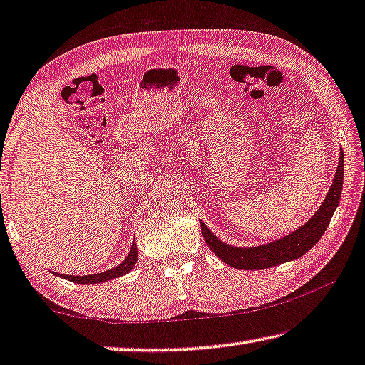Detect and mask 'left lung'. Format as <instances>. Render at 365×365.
<instances>
[{
    "mask_svg": "<svg viewBox=\"0 0 365 365\" xmlns=\"http://www.w3.org/2000/svg\"><path fill=\"white\" fill-rule=\"evenodd\" d=\"M343 176H344V156L343 151L339 155L338 170L333 179L329 192L324 197L323 204L315 212L310 220H308L304 227L294 230L287 237L271 241V243L251 246V248H238V246H232L223 243L218 240L205 223L200 220L202 235H204L205 243L209 248L225 262V264L237 267V269H246V271H257V269H267L272 266H279L282 262L294 261L297 257L304 256L308 250L313 248L318 243V240L323 237L324 230L328 228L329 220L334 214L336 207L339 204L341 190H343Z\"/></svg>",
    "mask_w": 365,
    "mask_h": 365,
    "instance_id": "1",
    "label": "left lung"
}]
</instances>
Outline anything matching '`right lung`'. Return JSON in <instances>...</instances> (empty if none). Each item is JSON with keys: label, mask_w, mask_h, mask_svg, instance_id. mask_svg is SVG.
I'll list each match as a JSON object with an SVG mask.
<instances>
[{"label": "right lung", "mask_w": 365, "mask_h": 365, "mask_svg": "<svg viewBox=\"0 0 365 365\" xmlns=\"http://www.w3.org/2000/svg\"><path fill=\"white\" fill-rule=\"evenodd\" d=\"M137 259H138V251H137L135 241H133L132 250L128 251V256L125 257V261L122 262V264L112 267V269H109V271L91 274V276H63V274H61V277L68 279V280H71V282H75V284H99V282H106V280L120 277V276H124V274L130 272L132 267L135 266ZM58 276H60V274H58Z\"/></svg>", "instance_id": "add662e5"}]
</instances>
